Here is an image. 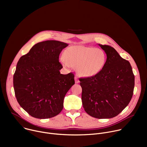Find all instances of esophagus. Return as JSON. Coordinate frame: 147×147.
<instances>
[{"instance_id": "esophagus-1", "label": "esophagus", "mask_w": 147, "mask_h": 147, "mask_svg": "<svg viewBox=\"0 0 147 147\" xmlns=\"http://www.w3.org/2000/svg\"><path fill=\"white\" fill-rule=\"evenodd\" d=\"M74 80H75V82H76V84H78V83H79V82H80V81H79L78 78L77 77H75Z\"/></svg>"}]
</instances>
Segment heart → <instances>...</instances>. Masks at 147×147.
<instances>
[{"instance_id": "1", "label": "heart", "mask_w": 147, "mask_h": 147, "mask_svg": "<svg viewBox=\"0 0 147 147\" xmlns=\"http://www.w3.org/2000/svg\"><path fill=\"white\" fill-rule=\"evenodd\" d=\"M60 61L65 67L76 66L77 73L81 77H92L103 68L107 61L105 52L98 48L74 45L69 47Z\"/></svg>"}]
</instances>
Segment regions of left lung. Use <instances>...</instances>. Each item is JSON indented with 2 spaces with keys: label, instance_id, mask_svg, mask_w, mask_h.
Wrapping results in <instances>:
<instances>
[{
  "label": "left lung",
  "instance_id": "8db88e82",
  "mask_svg": "<svg viewBox=\"0 0 147 147\" xmlns=\"http://www.w3.org/2000/svg\"><path fill=\"white\" fill-rule=\"evenodd\" d=\"M99 46L107 58L103 69L92 77L80 78L85 111L97 119H110L126 107L133 95L134 75L128 60L111 46Z\"/></svg>",
  "mask_w": 147,
  "mask_h": 147
}]
</instances>
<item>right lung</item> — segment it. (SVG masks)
Listing matches in <instances>:
<instances>
[{"label":"right lung","instance_id":"obj_1","mask_svg":"<svg viewBox=\"0 0 147 147\" xmlns=\"http://www.w3.org/2000/svg\"><path fill=\"white\" fill-rule=\"evenodd\" d=\"M67 46L58 40L41 42L17 62L13 76L15 95L21 107L35 118L59 114L66 93L75 84L74 74L60 72L63 66L59 55Z\"/></svg>","mask_w":147,"mask_h":147}]
</instances>
